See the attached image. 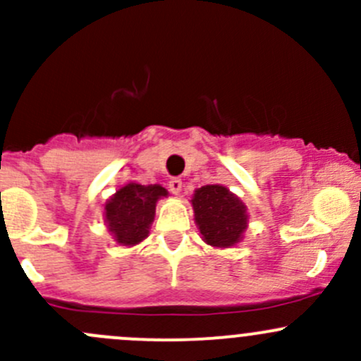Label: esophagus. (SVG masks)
I'll return each mask as SVG.
<instances>
[{
    "instance_id": "obj_1",
    "label": "esophagus",
    "mask_w": 361,
    "mask_h": 361,
    "mask_svg": "<svg viewBox=\"0 0 361 361\" xmlns=\"http://www.w3.org/2000/svg\"><path fill=\"white\" fill-rule=\"evenodd\" d=\"M169 190L173 194H180L181 192V180L180 178H171L169 180Z\"/></svg>"
}]
</instances>
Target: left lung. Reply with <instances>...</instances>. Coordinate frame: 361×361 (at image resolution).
<instances>
[{"label":"left lung","instance_id":"obj_1","mask_svg":"<svg viewBox=\"0 0 361 361\" xmlns=\"http://www.w3.org/2000/svg\"><path fill=\"white\" fill-rule=\"evenodd\" d=\"M195 221L204 241L209 246L228 248L239 243L246 228L245 204L221 185H206L195 190L194 199Z\"/></svg>","mask_w":361,"mask_h":361}]
</instances>
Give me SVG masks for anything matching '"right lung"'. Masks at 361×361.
Instances as JSON below:
<instances>
[{"instance_id": "1", "label": "right lung", "mask_w": 361, "mask_h": 361, "mask_svg": "<svg viewBox=\"0 0 361 361\" xmlns=\"http://www.w3.org/2000/svg\"><path fill=\"white\" fill-rule=\"evenodd\" d=\"M167 190L160 185L129 183L120 188L106 202V224L116 243L133 246L148 235L155 214V204L166 197Z\"/></svg>"}]
</instances>
